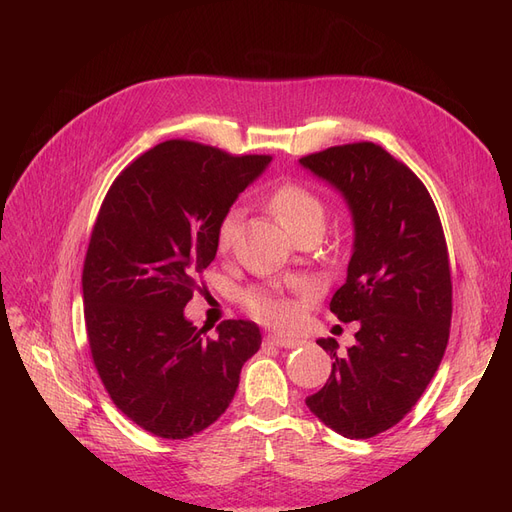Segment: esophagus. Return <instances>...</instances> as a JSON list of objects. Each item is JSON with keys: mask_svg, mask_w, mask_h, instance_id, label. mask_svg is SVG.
<instances>
[{"mask_svg": "<svg viewBox=\"0 0 512 512\" xmlns=\"http://www.w3.org/2000/svg\"><path fill=\"white\" fill-rule=\"evenodd\" d=\"M267 346H275V348H297L301 346L299 339H290V337H280V335H267L265 337Z\"/></svg>", "mask_w": 512, "mask_h": 512, "instance_id": "1", "label": "esophagus"}]
</instances>
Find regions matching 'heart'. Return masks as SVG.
I'll use <instances>...</instances> for the list:
<instances>
[{"mask_svg":"<svg viewBox=\"0 0 512 512\" xmlns=\"http://www.w3.org/2000/svg\"><path fill=\"white\" fill-rule=\"evenodd\" d=\"M269 209L280 224L297 239L307 230H322L324 224V205L322 200L309 192L299 183H284L269 196ZM239 222V209H228L215 230V243L218 250H228L232 237H235V228ZM243 303L256 320L273 324V327H286L297 316L294 305L280 297L277 292L254 288L243 294Z\"/></svg>","mask_w":512,"mask_h":512,"instance_id":"obj_1","label":"heart"}]
</instances>
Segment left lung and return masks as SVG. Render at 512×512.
Wrapping results in <instances>:
<instances>
[{
  "mask_svg": "<svg viewBox=\"0 0 512 512\" xmlns=\"http://www.w3.org/2000/svg\"><path fill=\"white\" fill-rule=\"evenodd\" d=\"M344 196L354 222L346 284L331 299L356 344L333 359L307 408L350 440L374 438L404 418L444 356L453 314L451 265L436 205L412 170L374 143L337 145L299 160Z\"/></svg>",
  "mask_w": 512,
  "mask_h": 512,
  "instance_id": "obj_1",
  "label": "left lung"
}]
</instances>
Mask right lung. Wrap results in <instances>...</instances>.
I'll return each mask as SVG.
<instances>
[{
    "instance_id": "add662e5",
    "label": "right lung",
    "mask_w": 512,
    "mask_h": 512,
    "mask_svg": "<svg viewBox=\"0 0 512 512\" xmlns=\"http://www.w3.org/2000/svg\"><path fill=\"white\" fill-rule=\"evenodd\" d=\"M271 156H230L166 141L126 166L106 192L83 267L91 356L113 404L166 440L207 429L260 348L250 320L207 337L183 316L215 258V230Z\"/></svg>"
}]
</instances>
